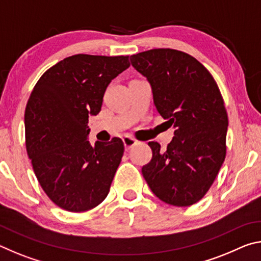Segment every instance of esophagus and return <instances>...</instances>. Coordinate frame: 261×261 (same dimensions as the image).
I'll return each mask as SVG.
<instances>
[{"label": "esophagus", "instance_id": "34e87169", "mask_svg": "<svg viewBox=\"0 0 261 261\" xmlns=\"http://www.w3.org/2000/svg\"><path fill=\"white\" fill-rule=\"evenodd\" d=\"M123 143H124V147L126 151H129L130 148H132L137 144V140L135 138H131V137H124L123 138Z\"/></svg>", "mask_w": 261, "mask_h": 261}]
</instances>
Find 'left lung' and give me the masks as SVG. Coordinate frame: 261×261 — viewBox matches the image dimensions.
Segmentation results:
<instances>
[{"instance_id": "left-lung-1", "label": "left lung", "mask_w": 261, "mask_h": 261, "mask_svg": "<svg viewBox=\"0 0 261 261\" xmlns=\"http://www.w3.org/2000/svg\"><path fill=\"white\" fill-rule=\"evenodd\" d=\"M151 84L154 105L175 136L166 151L149 141L152 159L141 173L167 204H196L208 191L226 159L228 115L213 76L187 53L158 48L130 57Z\"/></svg>"}]
</instances>
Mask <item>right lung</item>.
I'll list each match as a JSON object with an SVG mask.
<instances>
[{
  "label": "right lung",
  "instance_id": "obj_1",
  "mask_svg": "<svg viewBox=\"0 0 261 261\" xmlns=\"http://www.w3.org/2000/svg\"><path fill=\"white\" fill-rule=\"evenodd\" d=\"M129 67V56L72 55L48 69L31 92L26 151L42 190L61 208L85 212L107 197L124 145L113 138L91 146L88 116L99 114L109 83Z\"/></svg>",
  "mask_w": 261,
  "mask_h": 261
}]
</instances>
